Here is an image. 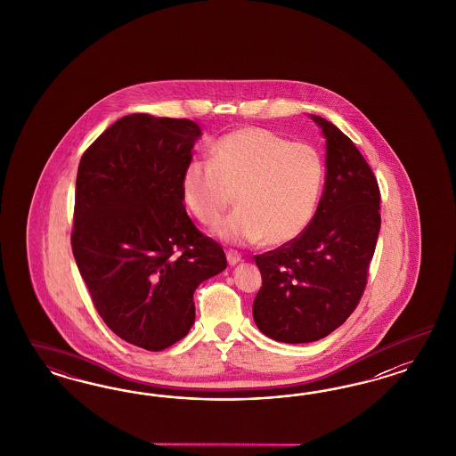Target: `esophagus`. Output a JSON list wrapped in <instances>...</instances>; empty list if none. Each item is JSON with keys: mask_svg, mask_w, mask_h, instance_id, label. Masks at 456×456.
<instances>
[{"mask_svg": "<svg viewBox=\"0 0 456 456\" xmlns=\"http://www.w3.org/2000/svg\"><path fill=\"white\" fill-rule=\"evenodd\" d=\"M225 257H227L229 265H235V264L240 263V259H242V256H240L237 250H232V248L225 252Z\"/></svg>", "mask_w": 456, "mask_h": 456, "instance_id": "34e87169", "label": "esophagus"}]
</instances>
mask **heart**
Instances as JSON below:
<instances>
[{"instance_id": "1", "label": "heart", "mask_w": 456, "mask_h": 456, "mask_svg": "<svg viewBox=\"0 0 456 456\" xmlns=\"http://www.w3.org/2000/svg\"><path fill=\"white\" fill-rule=\"evenodd\" d=\"M212 160H191L182 174V197L193 217L216 224L234 202L240 208L214 232L231 244L263 240L284 246L313 221L324 180L314 147L273 130L246 126L210 147Z\"/></svg>"}]
</instances>
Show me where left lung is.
Masks as SVG:
<instances>
[{
    "label": "left lung",
    "mask_w": 456,
    "mask_h": 456,
    "mask_svg": "<svg viewBox=\"0 0 456 456\" xmlns=\"http://www.w3.org/2000/svg\"><path fill=\"white\" fill-rule=\"evenodd\" d=\"M326 138V182L316 214L289 244L256 256L263 276L252 314L281 343H313L338 330L366 288L381 227L379 187L351 138L311 115Z\"/></svg>",
    "instance_id": "obj_1"
}]
</instances>
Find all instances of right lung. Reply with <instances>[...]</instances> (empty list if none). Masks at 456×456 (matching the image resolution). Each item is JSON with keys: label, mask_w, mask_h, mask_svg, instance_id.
Returning <instances> with one entry per match:
<instances>
[{"label": "right lung", "mask_w": 456, "mask_h": 456, "mask_svg": "<svg viewBox=\"0 0 456 456\" xmlns=\"http://www.w3.org/2000/svg\"><path fill=\"white\" fill-rule=\"evenodd\" d=\"M200 126L132 113L83 153L71 248L100 318L147 351L175 345L195 319L193 292L227 267L224 248L185 212L182 174Z\"/></svg>", "instance_id": "obj_1"}]
</instances>
